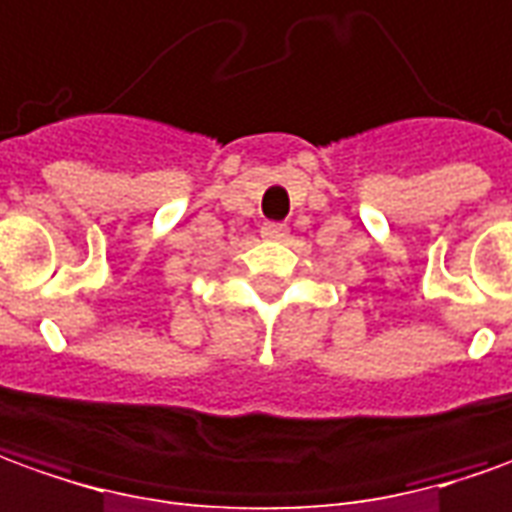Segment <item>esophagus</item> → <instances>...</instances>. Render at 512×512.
Masks as SVG:
<instances>
[{"instance_id":"1","label":"esophagus","mask_w":512,"mask_h":512,"mask_svg":"<svg viewBox=\"0 0 512 512\" xmlns=\"http://www.w3.org/2000/svg\"><path fill=\"white\" fill-rule=\"evenodd\" d=\"M260 235L269 238V241H285L288 238V227L285 224H263Z\"/></svg>"}]
</instances>
